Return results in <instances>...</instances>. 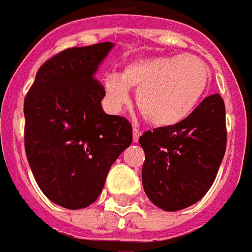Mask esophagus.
Returning <instances> with one entry per match:
<instances>
[{"mask_svg": "<svg viewBox=\"0 0 252 252\" xmlns=\"http://www.w3.org/2000/svg\"><path fill=\"white\" fill-rule=\"evenodd\" d=\"M140 135H141L140 129L134 127V129H133V141H134V142H138V138H140Z\"/></svg>", "mask_w": 252, "mask_h": 252, "instance_id": "esophagus-1", "label": "esophagus"}]
</instances>
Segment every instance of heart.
<instances>
[{
  "instance_id": "b5f03b06",
  "label": "heart",
  "mask_w": 252,
  "mask_h": 252,
  "mask_svg": "<svg viewBox=\"0 0 252 252\" xmlns=\"http://www.w3.org/2000/svg\"><path fill=\"white\" fill-rule=\"evenodd\" d=\"M209 67L195 55H160L130 62L121 74L104 77L107 108L121 112L137 88L135 101L145 119L155 126H172L197 107L209 83Z\"/></svg>"
}]
</instances>
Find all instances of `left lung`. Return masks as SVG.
Listing matches in <instances>:
<instances>
[{
  "mask_svg": "<svg viewBox=\"0 0 252 252\" xmlns=\"http://www.w3.org/2000/svg\"><path fill=\"white\" fill-rule=\"evenodd\" d=\"M138 141L148 198L165 212L189 208L212 187L225 155L224 100L210 94L182 122L148 130Z\"/></svg>",
  "mask_w": 252,
  "mask_h": 252,
  "instance_id": "left-lung-1",
  "label": "left lung"
}]
</instances>
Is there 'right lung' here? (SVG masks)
I'll list each match as a JSON object with an SVG mask.
<instances>
[{
  "mask_svg": "<svg viewBox=\"0 0 252 252\" xmlns=\"http://www.w3.org/2000/svg\"><path fill=\"white\" fill-rule=\"evenodd\" d=\"M112 47L104 42L61 51L40 66L24 100L27 160L44 195L62 208L94 203L133 141L126 118L103 111L104 87L94 78Z\"/></svg>",
  "mask_w": 252,
  "mask_h": 252,
  "instance_id": "right-lung-1",
  "label": "right lung"
}]
</instances>
